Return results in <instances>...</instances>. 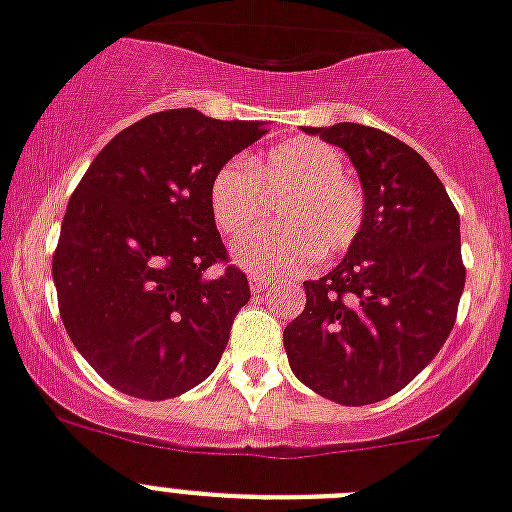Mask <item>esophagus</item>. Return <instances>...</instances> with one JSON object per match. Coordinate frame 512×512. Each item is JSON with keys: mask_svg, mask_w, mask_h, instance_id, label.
I'll return each instance as SVG.
<instances>
[{"mask_svg": "<svg viewBox=\"0 0 512 512\" xmlns=\"http://www.w3.org/2000/svg\"><path fill=\"white\" fill-rule=\"evenodd\" d=\"M270 278H265V276H257V273H252V276H249V286H252V291H255V294H260V291H265L270 286Z\"/></svg>", "mask_w": 512, "mask_h": 512, "instance_id": "esophagus-1", "label": "esophagus"}]
</instances>
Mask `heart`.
<instances>
[{"label":"heart","mask_w":512,"mask_h":512,"mask_svg":"<svg viewBox=\"0 0 512 512\" xmlns=\"http://www.w3.org/2000/svg\"><path fill=\"white\" fill-rule=\"evenodd\" d=\"M343 169L341 150L312 137L273 145L247 163H223L208 190L210 213L223 234H242L263 216L260 191L283 192L273 210L278 226L236 239V263L252 273L291 276L317 255H343L364 226V195Z\"/></svg>","instance_id":"heart-1"}]
</instances>
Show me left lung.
Listing matches in <instances>:
<instances>
[{
  "label": "left lung",
  "instance_id": "left-lung-1",
  "mask_svg": "<svg viewBox=\"0 0 512 512\" xmlns=\"http://www.w3.org/2000/svg\"><path fill=\"white\" fill-rule=\"evenodd\" d=\"M338 145L364 190V226L283 330L291 372L322 398L367 406L406 388L448 341L466 268L461 218L414 148L341 122L307 127Z\"/></svg>",
  "mask_w": 512,
  "mask_h": 512
}]
</instances>
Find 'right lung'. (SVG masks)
Returning a JSON list of instances; mask_svg holds the SVG:
<instances>
[{
    "label": "right lung",
    "mask_w": 512,
    "mask_h": 512,
    "mask_svg": "<svg viewBox=\"0 0 512 512\" xmlns=\"http://www.w3.org/2000/svg\"><path fill=\"white\" fill-rule=\"evenodd\" d=\"M197 109L150 114L93 158L54 252L67 336L117 390L187 393L216 369L249 283L210 213V179L265 135Z\"/></svg>",
    "instance_id": "right-lung-1"
}]
</instances>
